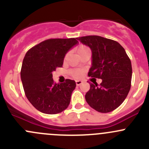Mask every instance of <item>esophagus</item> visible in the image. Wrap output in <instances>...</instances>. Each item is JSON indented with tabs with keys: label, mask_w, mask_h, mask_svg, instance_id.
<instances>
[{
	"label": "esophagus",
	"mask_w": 149,
	"mask_h": 149,
	"mask_svg": "<svg viewBox=\"0 0 149 149\" xmlns=\"http://www.w3.org/2000/svg\"><path fill=\"white\" fill-rule=\"evenodd\" d=\"M82 83V82L81 80H77L76 81V85H77V86H79V85H80Z\"/></svg>",
	"instance_id": "34e87169"
}]
</instances>
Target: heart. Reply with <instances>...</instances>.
Listing matches in <instances>:
<instances>
[{"label": "heart", "mask_w": 149, "mask_h": 149, "mask_svg": "<svg viewBox=\"0 0 149 149\" xmlns=\"http://www.w3.org/2000/svg\"><path fill=\"white\" fill-rule=\"evenodd\" d=\"M87 50H89V48L85 46V45H82L78 47L77 51V54H79V53L83 52V51H87ZM70 74L75 78H80L82 76V74H83V70H81V69H74V70H70Z\"/></svg>", "instance_id": "heart-1"}]
</instances>
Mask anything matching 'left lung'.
Wrapping results in <instances>:
<instances>
[{
    "instance_id": "8db88e82",
    "label": "left lung",
    "mask_w": 149,
    "mask_h": 149,
    "mask_svg": "<svg viewBox=\"0 0 149 149\" xmlns=\"http://www.w3.org/2000/svg\"><path fill=\"white\" fill-rule=\"evenodd\" d=\"M77 40L92 51V67L88 76L102 79L100 85L90 84L85 100L98 112H111L123 104L130 90V59L124 48L113 40L97 35Z\"/></svg>"
}]
</instances>
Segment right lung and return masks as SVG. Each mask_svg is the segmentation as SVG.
Here are the masks:
<instances>
[{
    "label": "right lung",
    "instance_id": "right-lung-1",
    "mask_svg": "<svg viewBox=\"0 0 149 149\" xmlns=\"http://www.w3.org/2000/svg\"><path fill=\"white\" fill-rule=\"evenodd\" d=\"M77 42L76 38L48 39L25 54L21 69L22 82L25 95L38 111L56 114L70 105L75 81L67 79L64 83L56 84L52 72L62 67L65 54Z\"/></svg>",
    "mask_w": 149,
    "mask_h": 149
}]
</instances>
